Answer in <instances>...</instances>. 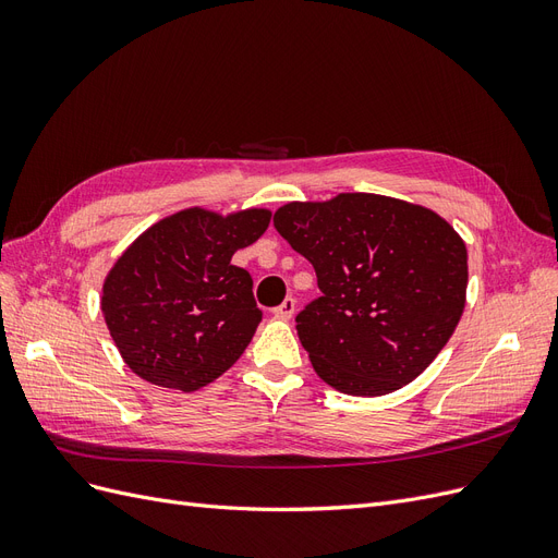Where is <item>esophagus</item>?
<instances>
[{
    "instance_id": "1",
    "label": "esophagus",
    "mask_w": 558,
    "mask_h": 558,
    "mask_svg": "<svg viewBox=\"0 0 558 558\" xmlns=\"http://www.w3.org/2000/svg\"><path fill=\"white\" fill-rule=\"evenodd\" d=\"M295 314V300L293 298H286L281 305L275 310V316L281 320H289Z\"/></svg>"
}]
</instances>
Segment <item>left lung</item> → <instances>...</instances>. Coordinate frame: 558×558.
I'll return each instance as SVG.
<instances>
[{"mask_svg": "<svg viewBox=\"0 0 558 558\" xmlns=\"http://www.w3.org/2000/svg\"><path fill=\"white\" fill-rule=\"evenodd\" d=\"M275 228L316 269L320 298L295 316L298 335L316 375L337 391H398L459 326L468 248L433 209L340 193L289 202L275 211Z\"/></svg>", "mask_w": 558, "mask_h": 558, "instance_id": "obj_1", "label": "left lung"}]
</instances>
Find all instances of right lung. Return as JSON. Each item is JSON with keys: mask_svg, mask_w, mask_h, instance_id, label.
I'll return each mask as SVG.
<instances>
[{"mask_svg": "<svg viewBox=\"0 0 558 558\" xmlns=\"http://www.w3.org/2000/svg\"><path fill=\"white\" fill-rule=\"evenodd\" d=\"M269 216L260 207H189L146 228L118 256L99 307L134 375L193 393L242 356L260 310L251 275L232 256L260 238Z\"/></svg>", "mask_w": 558, "mask_h": 558, "instance_id": "1", "label": "right lung"}]
</instances>
